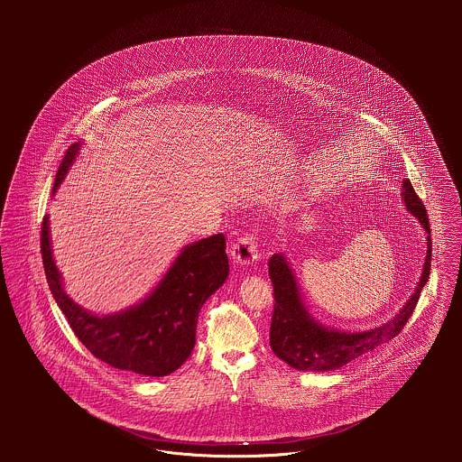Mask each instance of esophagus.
<instances>
[{
  "mask_svg": "<svg viewBox=\"0 0 462 462\" xmlns=\"http://www.w3.org/2000/svg\"><path fill=\"white\" fill-rule=\"evenodd\" d=\"M231 258H233L235 263H254L258 260L256 236L247 233V235H242L236 242H233V245H231Z\"/></svg>",
  "mask_w": 462,
  "mask_h": 462,
  "instance_id": "esophagus-1",
  "label": "esophagus"
}]
</instances>
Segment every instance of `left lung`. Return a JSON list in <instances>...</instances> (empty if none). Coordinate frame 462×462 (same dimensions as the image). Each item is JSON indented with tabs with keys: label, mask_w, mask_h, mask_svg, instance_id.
<instances>
[{
	"label": "left lung",
	"mask_w": 462,
	"mask_h": 462,
	"mask_svg": "<svg viewBox=\"0 0 462 462\" xmlns=\"http://www.w3.org/2000/svg\"><path fill=\"white\" fill-rule=\"evenodd\" d=\"M402 196L407 209L420 220L423 229L430 235L429 215L421 199L416 196L409 180L403 181ZM427 258L420 284L412 297L407 300L403 310L392 322L365 332H343V330L328 329L317 324L306 311L297 282L293 279L291 268L281 254H273L268 262V275L273 286V313L270 324V346L279 359L288 363L297 370L311 372H328L345 366L346 363L357 359L359 356L372 352L393 339L407 320L411 319L421 288L429 281L430 273V254L432 240L427 238Z\"/></svg>",
	"instance_id": "1"
}]
</instances>
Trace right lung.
Returning <instances> with one entry per match:
<instances>
[{
  "label": "right lung",
  "instance_id": "right-lung-1",
  "mask_svg": "<svg viewBox=\"0 0 462 462\" xmlns=\"http://www.w3.org/2000/svg\"><path fill=\"white\" fill-rule=\"evenodd\" d=\"M76 149L78 143L67 149L53 190L64 181ZM41 253L50 290L85 348L114 368L147 377L169 375L189 359L196 345L199 311L229 273L226 238L213 235L189 245L142 304L117 315L94 317L74 304L62 288L51 256L48 217L41 227Z\"/></svg>",
  "mask_w": 462,
  "mask_h": 462
}]
</instances>
